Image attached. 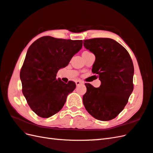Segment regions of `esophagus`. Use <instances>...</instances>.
<instances>
[{"label": "esophagus", "instance_id": "1", "mask_svg": "<svg viewBox=\"0 0 153 153\" xmlns=\"http://www.w3.org/2000/svg\"><path fill=\"white\" fill-rule=\"evenodd\" d=\"M83 81H80V80H77V81H76V84L77 86V85H79L83 84Z\"/></svg>", "mask_w": 153, "mask_h": 153}]
</instances>
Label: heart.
I'll list each match as a JSON object with an SVG mask.
<instances>
[{
	"mask_svg": "<svg viewBox=\"0 0 153 153\" xmlns=\"http://www.w3.org/2000/svg\"><path fill=\"white\" fill-rule=\"evenodd\" d=\"M87 52H88V51H84L83 53H87Z\"/></svg>",
	"mask_w": 153,
	"mask_h": 153,
	"instance_id": "heart-1",
	"label": "heart"
}]
</instances>
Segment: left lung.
<instances>
[{"label": "left lung", "mask_w": 153, "mask_h": 153, "mask_svg": "<svg viewBox=\"0 0 153 153\" xmlns=\"http://www.w3.org/2000/svg\"><path fill=\"white\" fill-rule=\"evenodd\" d=\"M83 42L85 48L95 55L92 72L101 81L98 88L85 83L83 105L94 118L110 120L123 111L133 91L132 59L126 49L113 39L98 38Z\"/></svg>", "instance_id": "left-lung-1"}]
</instances>
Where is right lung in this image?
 <instances>
[{
    "label": "right lung",
    "instance_id": "right-lung-1",
    "mask_svg": "<svg viewBox=\"0 0 153 153\" xmlns=\"http://www.w3.org/2000/svg\"><path fill=\"white\" fill-rule=\"evenodd\" d=\"M82 40L41 37L28 48L20 72L22 92L31 109L42 118L58 113L76 83L56 79L59 70L68 65L82 48Z\"/></svg>",
    "mask_w": 153,
    "mask_h": 153
}]
</instances>
